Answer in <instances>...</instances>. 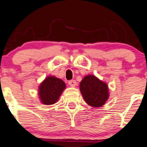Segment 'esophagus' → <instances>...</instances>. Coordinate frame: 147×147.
Listing matches in <instances>:
<instances>
[{
  "instance_id": "34e87169",
  "label": "esophagus",
  "mask_w": 147,
  "mask_h": 147,
  "mask_svg": "<svg viewBox=\"0 0 147 147\" xmlns=\"http://www.w3.org/2000/svg\"><path fill=\"white\" fill-rule=\"evenodd\" d=\"M76 80H71L68 82V85H69L70 86H71V87H74V86H76Z\"/></svg>"
}]
</instances>
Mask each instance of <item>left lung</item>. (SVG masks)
Listing matches in <instances>:
<instances>
[{
	"label": "left lung",
	"instance_id": "left-lung-1",
	"mask_svg": "<svg viewBox=\"0 0 147 147\" xmlns=\"http://www.w3.org/2000/svg\"><path fill=\"white\" fill-rule=\"evenodd\" d=\"M80 90L85 102L92 107L104 105L109 97L107 85L93 75L86 76L82 79Z\"/></svg>",
	"mask_w": 147,
	"mask_h": 147
}]
</instances>
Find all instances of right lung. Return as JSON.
Segmentation results:
<instances>
[{"label":"right lung","mask_w":147,"mask_h":147,"mask_svg":"<svg viewBox=\"0 0 147 147\" xmlns=\"http://www.w3.org/2000/svg\"><path fill=\"white\" fill-rule=\"evenodd\" d=\"M65 84L61 79L54 76L46 78L39 88V95L41 102L45 105H53L58 101Z\"/></svg>","instance_id":"right-lung-1"}]
</instances>
